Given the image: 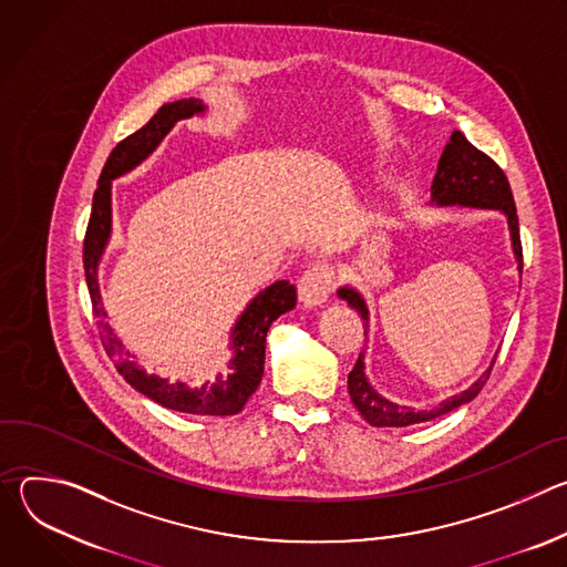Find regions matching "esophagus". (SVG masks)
I'll return each mask as SVG.
<instances>
[{
  "label": "esophagus",
  "instance_id": "34e87169",
  "mask_svg": "<svg viewBox=\"0 0 567 567\" xmlns=\"http://www.w3.org/2000/svg\"><path fill=\"white\" fill-rule=\"evenodd\" d=\"M334 285H337V274L330 265L326 262L311 265L298 282V300L305 307H318L330 298Z\"/></svg>",
  "mask_w": 567,
  "mask_h": 567
}]
</instances>
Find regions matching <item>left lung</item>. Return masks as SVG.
<instances>
[{"label":"left lung","mask_w":567,"mask_h":567,"mask_svg":"<svg viewBox=\"0 0 567 567\" xmlns=\"http://www.w3.org/2000/svg\"><path fill=\"white\" fill-rule=\"evenodd\" d=\"M431 202L437 206H471V208L501 210L509 224L512 249H514V256L518 262V271H523L520 228H518V215H516L512 186L496 161L484 152H480L475 145H471L466 141V136L457 130L451 134V141L446 143V147L440 156L437 173H435V179L431 186ZM339 298H343L352 309H357L361 313L363 326H365V337H368L370 313H368V305H365L363 296L354 287H341ZM492 368H494V363H492ZM492 368L484 372L471 388L444 399L433 411H415V409L399 406V403L388 401L370 385V381L365 377L363 352H361L357 359V365L348 374V390H350V399L357 406V411L363 415V420L370 426L401 429V426L431 422L440 415H446V413L460 409L462 403H468L482 390V385L487 383Z\"/></svg>","instance_id":"1"}]
</instances>
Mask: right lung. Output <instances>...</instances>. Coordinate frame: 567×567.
Instances as JSON below:
<instances>
[{
	"instance_id": "1",
	"label": "right lung",
	"mask_w": 567,
	"mask_h": 567,
	"mask_svg": "<svg viewBox=\"0 0 567 567\" xmlns=\"http://www.w3.org/2000/svg\"><path fill=\"white\" fill-rule=\"evenodd\" d=\"M206 107L199 99H182L158 107V112L134 134L123 138L110 154L107 164L101 173L99 188L94 193L92 217L85 233L83 245V265L87 289L92 296L94 316L99 318L101 341L105 352L114 361L116 370L123 379L145 394L147 399L156 401L158 406L188 413V415H213L226 417L237 415L249 396L258 390L265 372V341L271 322L282 316L285 311L296 307V287L289 280H278L265 291H260L247 309L239 313L233 334H230V350L235 352L228 368V374H219L215 381H206L202 385H188L184 381H168L158 374H147L130 354L123 350V343L114 337L112 328L103 320L107 316L99 289V262L105 254V247L112 235V182L123 177L125 173L134 171L141 161H145L156 145L164 141V136L175 127L177 121L190 118L195 114H204Z\"/></svg>"
}]
</instances>
